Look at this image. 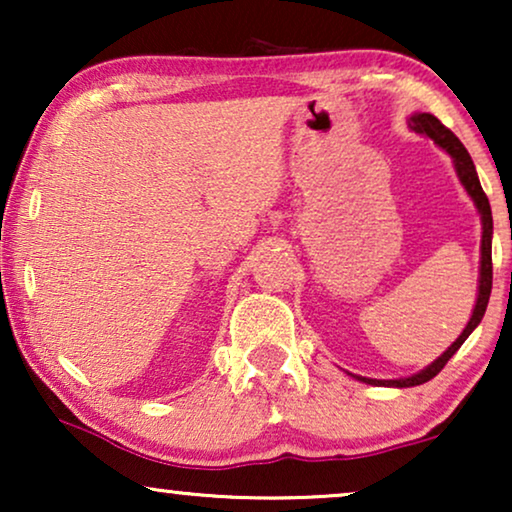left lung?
<instances>
[{"instance_id": "obj_1", "label": "left lung", "mask_w": 512, "mask_h": 512, "mask_svg": "<svg viewBox=\"0 0 512 512\" xmlns=\"http://www.w3.org/2000/svg\"><path fill=\"white\" fill-rule=\"evenodd\" d=\"M408 125L410 130L419 132V135L429 137L436 142L440 149L447 151L452 156V163H454V170H457V177L461 181V186L466 188V193L471 195V200L475 202V207H478L480 212V221H482V242H480V286H478V300H475V307H473V314L471 319H468V324L464 331L457 340L452 342L450 347L445 349L443 354L438 356L436 361L431 363V366H426L424 370H419L417 375H410V377H401V380H370V377H361V375H354L356 380L366 382V384H375V387H417V384H424L436 377L440 370L445 368V363L452 359L454 354H457V349L464 345L468 335H471L478 324L485 317V310H487V303H489V293H492V233H494V223H492V207H489V200L485 191H482L480 186V179H478V172H475V165L471 156H468L466 146L459 142L457 135H454L452 130H447L443 123L438 121L433 114H415L408 118Z\"/></svg>"}]
</instances>
